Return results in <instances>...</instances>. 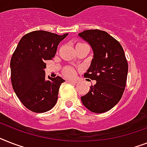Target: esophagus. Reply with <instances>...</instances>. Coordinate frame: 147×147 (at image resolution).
Here are the masks:
<instances>
[{"mask_svg":"<svg viewBox=\"0 0 147 147\" xmlns=\"http://www.w3.org/2000/svg\"><path fill=\"white\" fill-rule=\"evenodd\" d=\"M66 82L71 83V84H76V83L78 82H77V81H76V80H71V79H66Z\"/></svg>","mask_w":147,"mask_h":147,"instance_id":"esophagus-1","label":"esophagus"}]
</instances>
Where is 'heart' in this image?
I'll use <instances>...</instances> for the list:
<instances>
[{"label":"heart","mask_w":147,"mask_h":147,"mask_svg":"<svg viewBox=\"0 0 147 147\" xmlns=\"http://www.w3.org/2000/svg\"><path fill=\"white\" fill-rule=\"evenodd\" d=\"M64 74L66 76H69V77H71L75 75V71H74L73 69H71L70 67H67L64 69Z\"/></svg>","instance_id":"1"}]
</instances>
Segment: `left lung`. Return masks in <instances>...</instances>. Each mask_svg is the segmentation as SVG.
<instances>
[{
  "label": "left lung",
  "mask_w": 147,
  "mask_h": 147,
  "mask_svg": "<svg viewBox=\"0 0 147 147\" xmlns=\"http://www.w3.org/2000/svg\"><path fill=\"white\" fill-rule=\"evenodd\" d=\"M78 36L93 51V59L84 76L96 81L81 100L92 112L104 113L121 100L127 77V61L120 42L107 32L87 30Z\"/></svg>",
  "instance_id": "8db88e82"
}]
</instances>
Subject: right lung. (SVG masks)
<instances>
[{
  "instance_id": "obj_1",
  "label": "right lung",
  "mask_w": 147,
  "mask_h": 147,
  "mask_svg": "<svg viewBox=\"0 0 147 147\" xmlns=\"http://www.w3.org/2000/svg\"><path fill=\"white\" fill-rule=\"evenodd\" d=\"M67 36L44 30L30 32L21 38L13 54L10 66L13 88L32 111H48L57 102L59 89L65 80L59 76L46 78V62L55 56L58 45Z\"/></svg>"
}]
</instances>
